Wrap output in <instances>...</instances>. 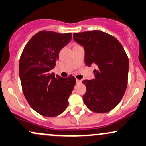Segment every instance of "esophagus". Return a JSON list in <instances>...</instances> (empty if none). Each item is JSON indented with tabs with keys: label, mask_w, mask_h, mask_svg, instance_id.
Returning <instances> with one entry per match:
<instances>
[{
	"label": "esophagus",
	"mask_w": 146,
	"mask_h": 146,
	"mask_svg": "<svg viewBox=\"0 0 146 146\" xmlns=\"http://www.w3.org/2000/svg\"><path fill=\"white\" fill-rule=\"evenodd\" d=\"M81 82H82V80H81L76 79V83H77V84H80Z\"/></svg>",
	"instance_id": "34e87169"
}]
</instances>
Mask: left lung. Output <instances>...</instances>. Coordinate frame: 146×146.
Returning <instances> with one entry per match:
<instances>
[{"label": "left lung", "mask_w": 146, "mask_h": 146, "mask_svg": "<svg viewBox=\"0 0 146 146\" xmlns=\"http://www.w3.org/2000/svg\"><path fill=\"white\" fill-rule=\"evenodd\" d=\"M74 40L85 49L86 66H94V79L84 80L85 104L92 111L105 113L115 108L127 86L129 59L114 36L101 31L73 33Z\"/></svg>", "instance_id": "1"}]
</instances>
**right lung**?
Instances as JSON below:
<instances>
[{"label": "right lung", "mask_w": 146, "mask_h": 146, "mask_svg": "<svg viewBox=\"0 0 146 146\" xmlns=\"http://www.w3.org/2000/svg\"><path fill=\"white\" fill-rule=\"evenodd\" d=\"M72 34L41 31L24 47L19 66L23 93L32 108L48 117L61 114L68 105L76 78L55 77L50 71L56 66L61 49Z\"/></svg>", "instance_id": "1"}]
</instances>
